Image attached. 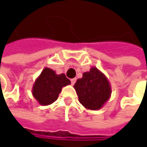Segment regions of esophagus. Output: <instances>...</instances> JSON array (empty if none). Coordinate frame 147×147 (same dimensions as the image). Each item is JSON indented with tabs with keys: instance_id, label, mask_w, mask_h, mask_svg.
Instances as JSON below:
<instances>
[{
	"instance_id": "1",
	"label": "esophagus",
	"mask_w": 147,
	"mask_h": 147,
	"mask_svg": "<svg viewBox=\"0 0 147 147\" xmlns=\"http://www.w3.org/2000/svg\"><path fill=\"white\" fill-rule=\"evenodd\" d=\"M75 82H76V78H72V79H71V84H72V85H74V84L75 83Z\"/></svg>"
}]
</instances>
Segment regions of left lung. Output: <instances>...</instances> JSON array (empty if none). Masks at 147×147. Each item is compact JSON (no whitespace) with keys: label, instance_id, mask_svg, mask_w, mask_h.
Here are the masks:
<instances>
[{"label":"left lung","instance_id":"1","mask_svg":"<svg viewBox=\"0 0 147 147\" xmlns=\"http://www.w3.org/2000/svg\"><path fill=\"white\" fill-rule=\"evenodd\" d=\"M74 88L79 102L86 109L91 110L101 109L111 95L108 78L96 67L83 73L82 78L77 80Z\"/></svg>","mask_w":147,"mask_h":147}]
</instances>
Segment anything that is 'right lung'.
I'll return each mask as SVG.
<instances>
[{
  "label": "right lung",
  "mask_w": 147,
  "mask_h": 147,
  "mask_svg": "<svg viewBox=\"0 0 147 147\" xmlns=\"http://www.w3.org/2000/svg\"><path fill=\"white\" fill-rule=\"evenodd\" d=\"M70 83L65 74H56L53 69L46 67L34 82L32 93L41 105H48L57 100L62 88Z\"/></svg>",
  "instance_id": "add662e5"
}]
</instances>
